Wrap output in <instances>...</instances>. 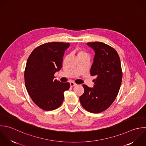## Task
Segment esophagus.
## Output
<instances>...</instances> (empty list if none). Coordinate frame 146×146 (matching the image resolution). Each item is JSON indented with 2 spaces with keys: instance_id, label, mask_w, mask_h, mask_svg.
Here are the masks:
<instances>
[{
  "instance_id": "1",
  "label": "esophagus",
  "mask_w": 146,
  "mask_h": 146,
  "mask_svg": "<svg viewBox=\"0 0 146 146\" xmlns=\"http://www.w3.org/2000/svg\"><path fill=\"white\" fill-rule=\"evenodd\" d=\"M70 86H71V87L76 86L77 85V84H75V83H74V82H71L70 83Z\"/></svg>"
}]
</instances>
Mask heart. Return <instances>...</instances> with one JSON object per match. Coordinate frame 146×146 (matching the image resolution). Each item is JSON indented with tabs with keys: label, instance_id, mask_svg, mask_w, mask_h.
<instances>
[{
	"label": "heart",
	"instance_id": "heart-1",
	"mask_svg": "<svg viewBox=\"0 0 146 146\" xmlns=\"http://www.w3.org/2000/svg\"><path fill=\"white\" fill-rule=\"evenodd\" d=\"M77 55H78V57H82V56H88V53L85 52L84 50H82V49H77Z\"/></svg>",
	"mask_w": 146,
	"mask_h": 146
}]
</instances>
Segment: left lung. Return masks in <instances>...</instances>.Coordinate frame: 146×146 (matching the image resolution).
Listing matches in <instances>:
<instances>
[{
    "mask_svg": "<svg viewBox=\"0 0 146 146\" xmlns=\"http://www.w3.org/2000/svg\"><path fill=\"white\" fill-rule=\"evenodd\" d=\"M95 52L90 74L96 76L93 88L84 85V94L80 101L88 111L100 113L114 102L119 92L122 79L121 61L117 51L101 42H88Z\"/></svg>",
    "mask_w": 146,
    "mask_h": 146,
    "instance_id": "1",
    "label": "left lung"
}]
</instances>
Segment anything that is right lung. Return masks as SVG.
Wrapping results in <instances>:
<instances>
[{"mask_svg":"<svg viewBox=\"0 0 146 146\" xmlns=\"http://www.w3.org/2000/svg\"><path fill=\"white\" fill-rule=\"evenodd\" d=\"M70 43L52 42L35 48L28 58L24 72L27 90L33 102L44 110L58 108L64 99L69 82L54 80V73L62 68L65 51Z\"/></svg>","mask_w":146,"mask_h":146,"instance_id":"add662e5","label":"right lung"}]
</instances>
